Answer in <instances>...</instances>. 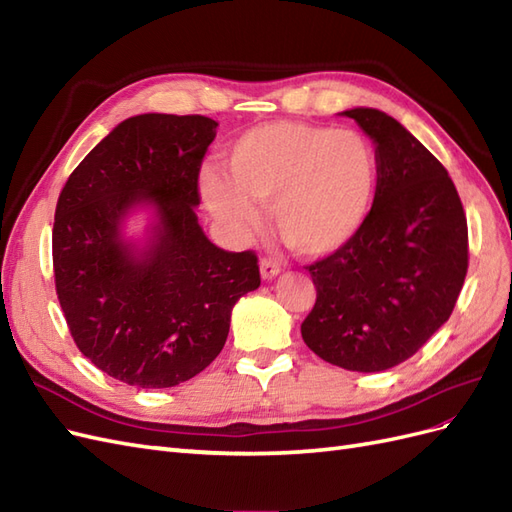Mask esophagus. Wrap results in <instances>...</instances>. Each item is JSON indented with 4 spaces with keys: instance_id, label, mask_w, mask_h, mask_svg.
Returning <instances> with one entry per match:
<instances>
[{
    "instance_id": "34e87169",
    "label": "esophagus",
    "mask_w": 512,
    "mask_h": 512,
    "mask_svg": "<svg viewBox=\"0 0 512 512\" xmlns=\"http://www.w3.org/2000/svg\"><path fill=\"white\" fill-rule=\"evenodd\" d=\"M280 271H282V265L277 260H271V258H262L260 260L262 280H273V277L280 275Z\"/></svg>"
}]
</instances>
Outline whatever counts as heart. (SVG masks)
I'll list each match as a JSON object with an SVG mask.
<instances>
[{"label": "heart", "mask_w": 512, "mask_h": 512, "mask_svg": "<svg viewBox=\"0 0 512 512\" xmlns=\"http://www.w3.org/2000/svg\"><path fill=\"white\" fill-rule=\"evenodd\" d=\"M228 177L205 170L200 192L237 235L260 226L253 205L271 207L273 228L292 252L329 256L363 228L376 192L378 162L367 138L303 121L262 123L226 156Z\"/></svg>", "instance_id": "heart-1"}]
</instances>
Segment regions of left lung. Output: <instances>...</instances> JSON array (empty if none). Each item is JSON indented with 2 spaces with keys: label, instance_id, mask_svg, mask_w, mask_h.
Segmentation results:
<instances>
[{
  "label": "left lung",
  "instance_id": "obj_1",
  "mask_svg": "<svg viewBox=\"0 0 512 512\" xmlns=\"http://www.w3.org/2000/svg\"><path fill=\"white\" fill-rule=\"evenodd\" d=\"M376 145L374 205L342 250L309 265L316 303L301 324L307 348L350 371L410 359L453 314L468 273V222L433 153L376 108H350Z\"/></svg>",
  "mask_w": 512,
  "mask_h": 512
}]
</instances>
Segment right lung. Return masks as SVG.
I'll return each instance as SVG.
<instances>
[{
	"mask_svg": "<svg viewBox=\"0 0 512 512\" xmlns=\"http://www.w3.org/2000/svg\"><path fill=\"white\" fill-rule=\"evenodd\" d=\"M215 128L203 115L121 121L57 200L55 290L74 344L104 374L138 389L200 374L226 344L232 307L260 286L256 254L213 245L194 211ZM143 204L157 222L138 251L120 228Z\"/></svg>",
	"mask_w": 512,
	"mask_h": 512,
	"instance_id": "right-lung-1",
	"label": "right lung"
}]
</instances>
